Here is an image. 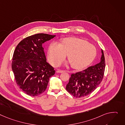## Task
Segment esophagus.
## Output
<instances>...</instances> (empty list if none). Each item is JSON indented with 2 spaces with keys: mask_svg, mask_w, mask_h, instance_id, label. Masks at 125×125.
<instances>
[{
  "mask_svg": "<svg viewBox=\"0 0 125 125\" xmlns=\"http://www.w3.org/2000/svg\"><path fill=\"white\" fill-rule=\"evenodd\" d=\"M64 71H62V70H59V69H57V70L56 71V72L57 73H63Z\"/></svg>",
  "mask_w": 125,
  "mask_h": 125,
  "instance_id": "obj_1",
  "label": "esophagus"
}]
</instances>
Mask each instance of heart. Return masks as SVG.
Segmentation results:
<instances>
[{
    "label": "heart",
    "instance_id": "obj_1",
    "mask_svg": "<svg viewBox=\"0 0 125 125\" xmlns=\"http://www.w3.org/2000/svg\"><path fill=\"white\" fill-rule=\"evenodd\" d=\"M95 47L81 39L69 37L64 39L61 44L53 42L49 46L47 55L53 65H59L67 57L71 67L80 69L89 65L96 56Z\"/></svg>",
    "mask_w": 125,
    "mask_h": 125
}]
</instances>
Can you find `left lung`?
<instances>
[{
	"instance_id": "left-lung-1",
	"label": "left lung",
	"mask_w": 125,
	"mask_h": 125,
	"mask_svg": "<svg viewBox=\"0 0 125 125\" xmlns=\"http://www.w3.org/2000/svg\"><path fill=\"white\" fill-rule=\"evenodd\" d=\"M100 62L81 72L72 74L66 89L74 97L80 98L90 94L102 82L105 69L103 50Z\"/></svg>"
}]
</instances>
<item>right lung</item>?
<instances>
[{"label": "right lung", "instance_id": "1", "mask_svg": "<svg viewBox=\"0 0 125 125\" xmlns=\"http://www.w3.org/2000/svg\"><path fill=\"white\" fill-rule=\"evenodd\" d=\"M55 35L37 34L24 38L13 53L11 68L17 84L29 95H40L47 88L55 70L47 62L43 44Z\"/></svg>", "mask_w": 125, "mask_h": 125}]
</instances>
